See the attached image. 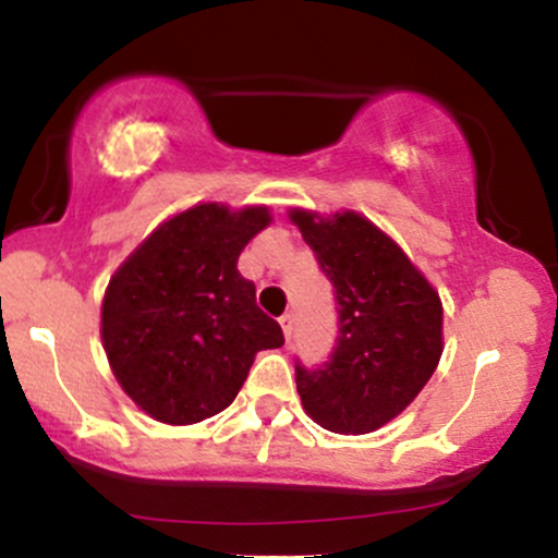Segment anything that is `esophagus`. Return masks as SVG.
<instances>
[{"label":"esophagus","instance_id":"esophagus-1","mask_svg":"<svg viewBox=\"0 0 558 558\" xmlns=\"http://www.w3.org/2000/svg\"><path fill=\"white\" fill-rule=\"evenodd\" d=\"M280 328H283L286 341H291V336H293V315H291V312H286V315L280 317Z\"/></svg>","mask_w":558,"mask_h":558}]
</instances>
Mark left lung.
<instances>
[{
  "mask_svg": "<svg viewBox=\"0 0 558 558\" xmlns=\"http://www.w3.org/2000/svg\"><path fill=\"white\" fill-rule=\"evenodd\" d=\"M288 217L338 301L330 362L296 364L301 407L330 433H373L399 417L438 367L444 304L399 243L360 213L323 217L296 207Z\"/></svg>",
  "mask_w": 558,
  "mask_h": 558,
  "instance_id": "1",
  "label": "left lung"
}]
</instances>
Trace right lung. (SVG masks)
Listing matches in <instances>:
<instances>
[{
	"label": "right lung",
	"instance_id": "obj_1",
	"mask_svg": "<svg viewBox=\"0 0 558 558\" xmlns=\"http://www.w3.org/2000/svg\"><path fill=\"white\" fill-rule=\"evenodd\" d=\"M270 209L207 202L151 230L114 270L101 301V343L120 388L165 425L230 407L262 349L283 345L239 272Z\"/></svg>",
	"mask_w": 558,
	"mask_h": 558
}]
</instances>
